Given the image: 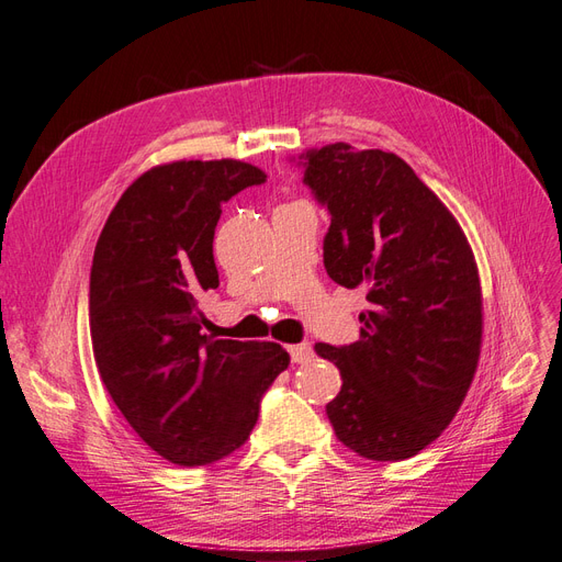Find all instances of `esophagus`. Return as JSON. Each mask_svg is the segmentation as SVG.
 <instances>
[{"label":"esophagus","mask_w":562,"mask_h":562,"mask_svg":"<svg viewBox=\"0 0 562 562\" xmlns=\"http://www.w3.org/2000/svg\"><path fill=\"white\" fill-rule=\"evenodd\" d=\"M288 351H291V361H293V363H310L312 356H314V349H312L310 342L293 345Z\"/></svg>","instance_id":"obj_1"}]
</instances>
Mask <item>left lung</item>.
<instances>
[{"label":"left lung","instance_id":"1","mask_svg":"<svg viewBox=\"0 0 562 562\" xmlns=\"http://www.w3.org/2000/svg\"><path fill=\"white\" fill-rule=\"evenodd\" d=\"M297 166L330 215L328 277L368 293L359 342L314 347L342 375L328 419L349 450L401 462L440 436L471 386L483 337L479 267L452 213L401 157L335 143L307 149Z\"/></svg>","mask_w":562,"mask_h":562}]
</instances>
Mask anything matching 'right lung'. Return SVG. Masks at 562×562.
<instances>
[{"instance_id": "obj_1", "label": "right lung", "mask_w": 562, "mask_h": 562, "mask_svg": "<svg viewBox=\"0 0 562 562\" xmlns=\"http://www.w3.org/2000/svg\"><path fill=\"white\" fill-rule=\"evenodd\" d=\"M265 180L234 159L157 166L116 201L95 244L89 323L100 380L133 431L180 467L241 448L291 363L277 342L209 335L201 310L220 285L223 203Z\"/></svg>"}]
</instances>
